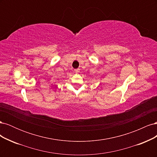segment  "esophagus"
Returning <instances> with one entry per match:
<instances>
[{"instance_id":"obj_1","label":"esophagus","mask_w":157,"mask_h":157,"mask_svg":"<svg viewBox=\"0 0 157 157\" xmlns=\"http://www.w3.org/2000/svg\"><path fill=\"white\" fill-rule=\"evenodd\" d=\"M75 71L76 73H78V72H79V69H77L75 70Z\"/></svg>"}]
</instances>
